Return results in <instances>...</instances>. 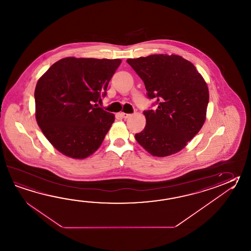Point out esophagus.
Segmentation results:
<instances>
[{"label":"esophagus","mask_w":251,"mask_h":251,"mask_svg":"<svg viewBox=\"0 0 251 251\" xmlns=\"http://www.w3.org/2000/svg\"><path fill=\"white\" fill-rule=\"evenodd\" d=\"M120 115L123 118V119H127V118L129 117L130 116V114L129 113H120Z\"/></svg>","instance_id":"obj_1"}]
</instances>
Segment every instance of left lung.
<instances>
[{"label": "left lung", "mask_w": 251, "mask_h": 251, "mask_svg": "<svg viewBox=\"0 0 251 251\" xmlns=\"http://www.w3.org/2000/svg\"><path fill=\"white\" fill-rule=\"evenodd\" d=\"M143 80L147 97L154 99L144 111L146 127L136 140L154 156L177 153L194 138L205 123L209 93L191 62L179 55L152 54L128 59Z\"/></svg>", "instance_id": "8db88e82"}]
</instances>
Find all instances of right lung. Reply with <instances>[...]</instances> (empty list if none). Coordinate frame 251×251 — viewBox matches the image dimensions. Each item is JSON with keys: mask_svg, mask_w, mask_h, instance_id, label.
Listing matches in <instances>:
<instances>
[{"mask_svg": "<svg viewBox=\"0 0 251 251\" xmlns=\"http://www.w3.org/2000/svg\"><path fill=\"white\" fill-rule=\"evenodd\" d=\"M121 59L67 57L52 64L36 84V118L49 142L72 158H86L98 150L114 115L97 102Z\"/></svg>", "mask_w": 251, "mask_h": 251, "instance_id": "add662e5", "label": "right lung"}]
</instances>
